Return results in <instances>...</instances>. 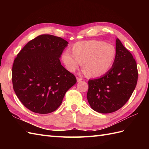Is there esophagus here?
Listing matches in <instances>:
<instances>
[{"label": "esophagus", "mask_w": 149, "mask_h": 149, "mask_svg": "<svg viewBox=\"0 0 149 149\" xmlns=\"http://www.w3.org/2000/svg\"><path fill=\"white\" fill-rule=\"evenodd\" d=\"M83 79L82 78H81V77H77V82H80V81H83Z\"/></svg>", "instance_id": "obj_1"}]
</instances>
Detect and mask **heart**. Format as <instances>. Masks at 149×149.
I'll list each match as a JSON object with an SVG mask.
<instances>
[{
  "mask_svg": "<svg viewBox=\"0 0 149 149\" xmlns=\"http://www.w3.org/2000/svg\"><path fill=\"white\" fill-rule=\"evenodd\" d=\"M71 49L72 53L66 50L61 54V60L66 68L74 72L82 61L83 72L92 77L106 74L113 66L116 55L115 47L100 40L77 42Z\"/></svg>",
  "mask_w": 149,
  "mask_h": 149,
  "instance_id": "b5f03b06",
  "label": "heart"
}]
</instances>
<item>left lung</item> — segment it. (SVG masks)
<instances>
[{"label": "left lung", "mask_w": 149, "mask_h": 149, "mask_svg": "<svg viewBox=\"0 0 149 149\" xmlns=\"http://www.w3.org/2000/svg\"><path fill=\"white\" fill-rule=\"evenodd\" d=\"M116 58L111 68L102 77L88 81L87 99L91 108L110 113L121 108L133 93L138 81V69L131 53L116 40Z\"/></svg>", "instance_id": "obj_1"}]
</instances>
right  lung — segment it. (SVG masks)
<instances>
[{"instance_id": "add662e5", "label": "right lung", "mask_w": 149, "mask_h": 149, "mask_svg": "<svg viewBox=\"0 0 149 149\" xmlns=\"http://www.w3.org/2000/svg\"><path fill=\"white\" fill-rule=\"evenodd\" d=\"M68 43L60 37L42 34L31 40L14 60L12 82L15 92L31 111L47 114L62 103L76 78L59 58Z\"/></svg>"}]
</instances>
